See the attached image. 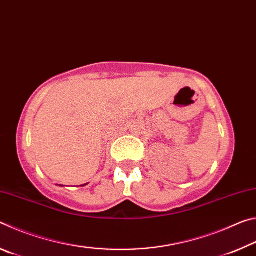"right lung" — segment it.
<instances>
[{
  "label": "right lung",
  "instance_id": "right-lung-1",
  "mask_svg": "<svg viewBox=\"0 0 256 256\" xmlns=\"http://www.w3.org/2000/svg\"><path fill=\"white\" fill-rule=\"evenodd\" d=\"M84 185H86V184H84Z\"/></svg>",
  "mask_w": 256,
  "mask_h": 256
}]
</instances>
